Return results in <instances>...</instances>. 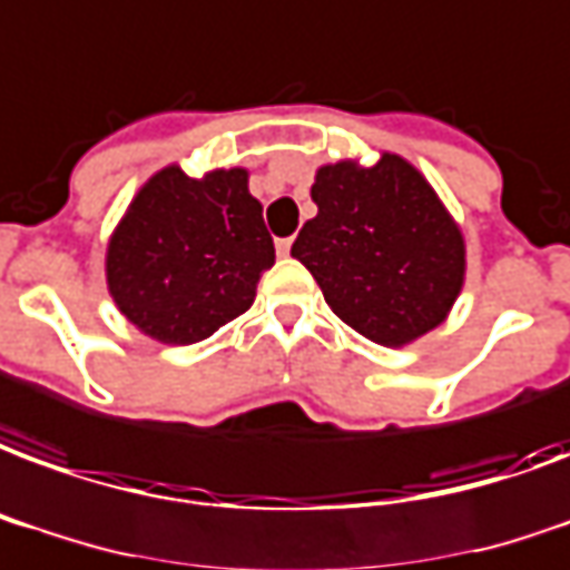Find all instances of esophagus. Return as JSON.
Returning a JSON list of instances; mask_svg holds the SVG:
<instances>
[{
	"mask_svg": "<svg viewBox=\"0 0 570 570\" xmlns=\"http://www.w3.org/2000/svg\"><path fill=\"white\" fill-rule=\"evenodd\" d=\"M276 252H279L282 258H285V255H291V237L276 239Z\"/></svg>",
	"mask_w": 570,
	"mask_h": 570,
	"instance_id": "esophagus-1",
	"label": "esophagus"
}]
</instances>
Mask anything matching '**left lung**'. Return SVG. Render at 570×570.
<instances>
[{
  "mask_svg": "<svg viewBox=\"0 0 570 570\" xmlns=\"http://www.w3.org/2000/svg\"><path fill=\"white\" fill-rule=\"evenodd\" d=\"M312 200L318 213L291 255L348 327L405 345L442 324L463 288V234L409 161L384 153L370 168L327 165Z\"/></svg>",
  "mask_w": 570,
  "mask_h": 570,
  "instance_id": "obj_1",
  "label": "left lung"
}]
</instances>
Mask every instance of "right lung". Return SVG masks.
I'll return each instance as SVG.
<instances>
[{"label": "right lung", "instance_id": "1", "mask_svg": "<svg viewBox=\"0 0 570 570\" xmlns=\"http://www.w3.org/2000/svg\"><path fill=\"white\" fill-rule=\"evenodd\" d=\"M276 249L246 170L204 179L165 168L140 188L107 246V285L135 327L191 345L249 309Z\"/></svg>", "mask_w": 570, "mask_h": 570}]
</instances>
